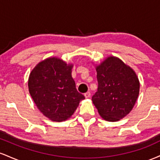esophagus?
<instances>
[{
    "label": "esophagus",
    "instance_id": "1",
    "mask_svg": "<svg viewBox=\"0 0 160 160\" xmlns=\"http://www.w3.org/2000/svg\"><path fill=\"white\" fill-rule=\"evenodd\" d=\"M84 95H85V98H89V97H90L91 93L89 92H86L85 94H84Z\"/></svg>",
    "mask_w": 160,
    "mask_h": 160
}]
</instances>
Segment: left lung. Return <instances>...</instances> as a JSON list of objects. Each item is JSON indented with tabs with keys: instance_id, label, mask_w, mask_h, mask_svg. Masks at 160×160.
<instances>
[{
	"instance_id": "8db88e82",
	"label": "left lung",
	"mask_w": 160,
	"mask_h": 160,
	"mask_svg": "<svg viewBox=\"0 0 160 160\" xmlns=\"http://www.w3.org/2000/svg\"><path fill=\"white\" fill-rule=\"evenodd\" d=\"M98 90L92 98L104 120L116 122L126 117L136 102L140 83L129 66L110 56L96 66Z\"/></svg>"
}]
</instances>
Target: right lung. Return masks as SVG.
Wrapping results in <instances>:
<instances>
[{
	"mask_svg": "<svg viewBox=\"0 0 160 160\" xmlns=\"http://www.w3.org/2000/svg\"><path fill=\"white\" fill-rule=\"evenodd\" d=\"M72 68L52 57L39 62L29 75V93L40 111L52 121L68 120L85 98L77 90Z\"/></svg>",
	"mask_w": 160,
	"mask_h": 160,
	"instance_id": "obj_1",
	"label": "right lung"
}]
</instances>
